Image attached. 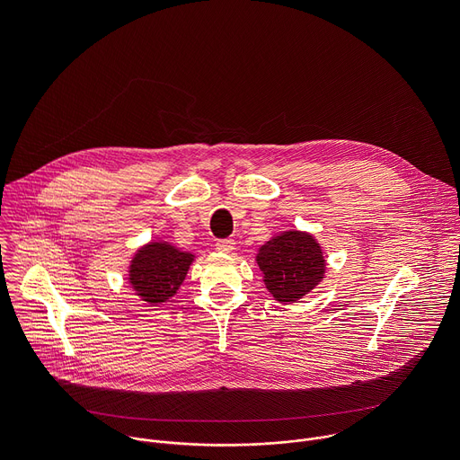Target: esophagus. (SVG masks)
<instances>
[{
  "label": "esophagus",
  "instance_id": "esophagus-1",
  "mask_svg": "<svg viewBox=\"0 0 460 460\" xmlns=\"http://www.w3.org/2000/svg\"><path fill=\"white\" fill-rule=\"evenodd\" d=\"M217 249H218L220 252H231V251L234 249V240H231V238H227V240H218V242H217Z\"/></svg>",
  "mask_w": 460,
  "mask_h": 460
}]
</instances>
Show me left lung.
Returning a JSON list of instances; mask_svg holds the SVG:
<instances>
[{"mask_svg": "<svg viewBox=\"0 0 460 460\" xmlns=\"http://www.w3.org/2000/svg\"><path fill=\"white\" fill-rule=\"evenodd\" d=\"M254 260L266 289L280 304L304 298L325 277L322 245L307 231H282L260 245Z\"/></svg>", "mask_w": 460, "mask_h": 460, "instance_id": "obj_1", "label": "left lung"}]
</instances>
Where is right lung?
I'll return each instance as SVG.
<instances>
[{
    "mask_svg": "<svg viewBox=\"0 0 460 460\" xmlns=\"http://www.w3.org/2000/svg\"><path fill=\"white\" fill-rule=\"evenodd\" d=\"M194 258L196 254L171 242L151 240L130 256L127 282L142 302L164 304L178 293Z\"/></svg>",
    "mask_w": 460,
    "mask_h": 460,
    "instance_id": "1",
    "label": "right lung"
}]
</instances>
